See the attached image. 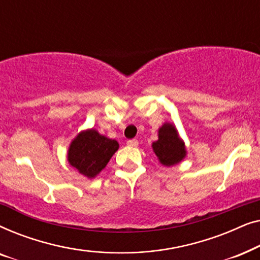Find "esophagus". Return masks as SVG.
Masks as SVG:
<instances>
[{
	"mask_svg": "<svg viewBox=\"0 0 260 260\" xmlns=\"http://www.w3.org/2000/svg\"><path fill=\"white\" fill-rule=\"evenodd\" d=\"M126 144L129 145V147H137V145H138V141L136 140V138H133V140L127 141Z\"/></svg>",
	"mask_w": 260,
	"mask_h": 260,
	"instance_id": "1",
	"label": "esophagus"
}]
</instances>
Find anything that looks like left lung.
<instances>
[{
	"instance_id": "obj_1",
	"label": "left lung",
	"mask_w": 260,
	"mask_h": 260,
	"mask_svg": "<svg viewBox=\"0 0 260 260\" xmlns=\"http://www.w3.org/2000/svg\"><path fill=\"white\" fill-rule=\"evenodd\" d=\"M156 156L163 166H174L186 156L183 142L180 140L175 126L172 124H163L158 130V140L152 143Z\"/></svg>"
}]
</instances>
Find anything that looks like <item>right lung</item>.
<instances>
[{
	"mask_svg": "<svg viewBox=\"0 0 260 260\" xmlns=\"http://www.w3.org/2000/svg\"><path fill=\"white\" fill-rule=\"evenodd\" d=\"M118 147L117 141L110 140L93 129L87 130L74 138L67 158L78 172L92 179L105 168Z\"/></svg>",
	"mask_w": 260,
	"mask_h": 260,
	"instance_id": "1",
	"label": "right lung"
}]
</instances>
